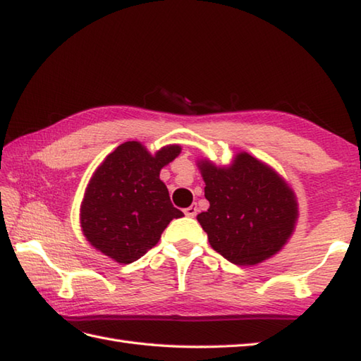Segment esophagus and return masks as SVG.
Segmentation results:
<instances>
[{"instance_id":"obj_1","label":"esophagus","mask_w":361,"mask_h":361,"mask_svg":"<svg viewBox=\"0 0 361 361\" xmlns=\"http://www.w3.org/2000/svg\"><path fill=\"white\" fill-rule=\"evenodd\" d=\"M196 212H198V207H196V206H190L187 209H183V214H185L187 216H190V219H193V216H196Z\"/></svg>"}]
</instances>
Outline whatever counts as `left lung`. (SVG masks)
Wrapping results in <instances>:
<instances>
[{"label":"left lung","instance_id":"left-lung-1","mask_svg":"<svg viewBox=\"0 0 361 361\" xmlns=\"http://www.w3.org/2000/svg\"><path fill=\"white\" fill-rule=\"evenodd\" d=\"M204 179L207 212L198 214L215 251L237 265H256L275 256L298 219L294 190L274 168L248 152L229 165L207 159L196 163Z\"/></svg>","mask_w":361,"mask_h":361}]
</instances>
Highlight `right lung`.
Wrapping results in <instances>:
<instances>
[{
	"mask_svg": "<svg viewBox=\"0 0 361 361\" xmlns=\"http://www.w3.org/2000/svg\"><path fill=\"white\" fill-rule=\"evenodd\" d=\"M168 145L151 154L140 141L122 142L92 173L80 206V226L94 248L119 264H130L159 243L176 209L165 183L163 166L180 154Z\"/></svg>",
	"mask_w": 361,
	"mask_h": 361,
	"instance_id": "1",
	"label": "right lung"
}]
</instances>
